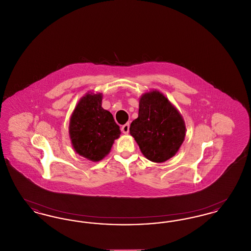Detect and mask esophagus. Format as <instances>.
Here are the masks:
<instances>
[{"label":"esophagus","mask_w":251,"mask_h":251,"mask_svg":"<svg viewBox=\"0 0 251 251\" xmlns=\"http://www.w3.org/2000/svg\"><path fill=\"white\" fill-rule=\"evenodd\" d=\"M129 130H130V125H129L128 123L125 124V125H123V126L121 127V131H122L123 133H128Z\"/></svg>","instance_id":"esophagus-1"}]
</instances>
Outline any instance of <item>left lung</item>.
<instances>
[{"instance_id":"8db88e82","label":"left lung","mask_w":251,"mask_h":251,"mask_svg":"<svg viewBox=\"0 0 251 251\" xmlns=\"http://www.w3.org/2000/svg\"><path fill=\"white\" fill-rule=\"evenodd\" d=\"M130 133L150 161L162 163L173 157L184 140L185 125L179 111L158 91L144 94L138 118L131 123Z\"/></svg>"}]
</instances>
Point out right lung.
I'll return each instance as SVG.
<instances>
[{"label": "right lung", "instance_id": "add662e5", "mask_svg": "<svg viewBox=\"0 0 251 251\" xmlns=\"http://www.w3.org/2000/svg\"><path fill=\"white\" fill-rule=\"evenodd\" d=\"M101 94H86L74 109L70 122L74 150L94 162L107 155L121 133L113 115L101 107Z\"/></svg>", "mask_w": 251, "mask_h": 251}]
</instances>
